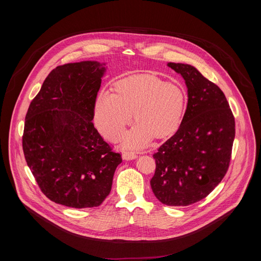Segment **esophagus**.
Listing matches in <instances>:
<instances>
[{
    "mask_svg": "<svg viewBox=\"0 0 261 261\" xmlns=\"http://www.w3.org/2000/svg\"><path fill=\"white\" fill-rule=\"evenodd\" d=\"M137 158V155L133 152H125L123 154V159L126 160V161H129V160H133V159H136Z\"/></svg>",
    "mask_w": 261,
    "mask_h": 261,
    "instance_id": "obj_1",
    "label": "esophagus"
}]
</instances>
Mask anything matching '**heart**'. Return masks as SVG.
<instances>
[{"mask_svg": "<svg viewBox=\"0 0 261 261\" xmlns=\"http://www.w3.org/2000/svg\"><path fill=\"white\" fill-rule=\"evenodd\" d=\"M115 94L98 95L94 118L98 130L109 140H117L132 121L137 124L124 136L126 147H141L155 136L172 135L180 126L187 93L176 83H165L151 74H134L118 81Z\"/></svg>", "mask_w": 261, "mask_h": 261, "instance_id": "obj_1", "label": "heart"}]
</instances>
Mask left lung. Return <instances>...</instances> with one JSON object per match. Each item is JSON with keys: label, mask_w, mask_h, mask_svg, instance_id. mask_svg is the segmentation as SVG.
<instances>
[{"label": "left lung", "mask_w": 261, "mask_h": 261, "mask_svg": "<svg viewBox=\"0 0 261 261\" xmlns=\"http://www.w3.org/2000/svg\"><path fill=\"white\" fill-rule=\"evenodd\" d=\"M184 79L187 109L172 137L154 155L151 179L166 205H190L206 197L224 177L236 136L234 118L221 89L189 64L167 63Z\"/></svg>", "instance_id": "left-lung-1"}]
</instances>
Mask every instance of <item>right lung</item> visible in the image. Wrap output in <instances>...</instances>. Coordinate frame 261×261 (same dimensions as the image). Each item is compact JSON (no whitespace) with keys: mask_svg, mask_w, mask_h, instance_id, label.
<instances>
[{"mask_svg":"<svg viewBox=\"0 0 261 261\" xmlns=\"http://www.w3.org/2000/svg\"><path fill=\"white\" fill-rule=\"evenodd\" d=\"M106 63L54 69L25 116L22 148L41 191L56 203L84 208L108 196L121 155L95 129L94 107Z\"/></svg>","mask_w":261,"mask_h":261,"instance_id":"1","label":"right lung"}]
</instances>
